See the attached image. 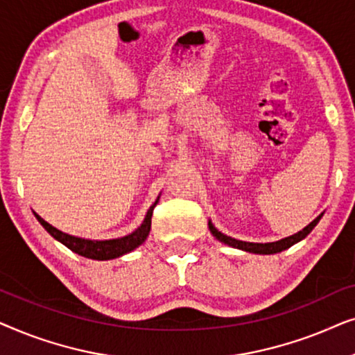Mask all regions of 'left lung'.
<instances>
[{
    "label": "left lung",
    "mask_w": 355,
    "mask_h": 355,
    "mask_svg": "<svg viewBox=\"0 0 355 355\" xmlns=\"http://www.w3.org/2000/svg\"><path fill=\"white\" fill-rule=\"evenodd\" d=\"M323 213L322 215H318L315 220L310 223L304 227L302 231L295 232V234L289 236V237H284V239L281 241H276V242H265V244H261V242H245V241H237L234 237H230L226 234H223L221 231H218L215 225H213L211 221H208V227H210V232L213 234L215 239H218L223 244L230 245V247H234V249H239V250H244V252H250V254H260V255H271V254H278V252H283L286 249H289L291 245L297 244L299 241L305 239L310 234V231L313 230L315 226H317V223L322 220Z\"/></svg>",
    "instance_id": "8db88e82"
}]
</instances>
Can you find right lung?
<instances>
[{
    "label": "right lung",
    "instance_id": "obj_1",
    "mask_svg": "<svg viewBox=\"0 0 355 355\" xmlns=\"http://www.w3.org/2000/svg\"><path fill=\"white\" fill-rule=\"evenodd\" d=\"M158 202H159V196L157 197V200L153 202V205L148 208L142 225H140L137 230L132 231L128 236L116 237V239H103V241L85 239V237L67 234V232H62L60 230H56L55 226H51L50 223L43 220V218L40 215H37L35 211H33V215H35L38 223H40V225L45 227V230L50 232L58 242H61L62 245H66L67 249L76 252V254L92 260H113V259H118V257L129 254V252H132L134 249H137L139 245L144 244L145 239L148 237L150 227H152L153 208L157 207Z\"/></svg>",
    "mask_w": 355,
    "mask_h": 355
}]
</instances>
